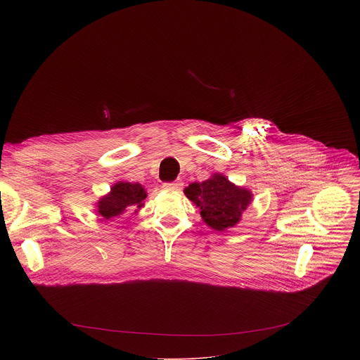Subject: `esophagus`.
<instances>
[{
	"mask_svg": "<svg viewBox=\"0 0 360 360\" xmlns=\"http://www.w3.org/2000/svg\"><path fill=\"white\" fill-rule=\"evenodd\" d=\"M182 182L181 181H175V182H165L164 185H162V188L165 189V191H179L181 188H182Z\"/></svg>",
	"mask_w": 360,
	"mask_h": 360,
	"instance_id": "esophagus-1",
	"label": "esophagus"
}]
</instances>
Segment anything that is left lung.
<instances>
[{"label":"left lung","instance_id":"left-lung-1","mask_svg":"<svg viewBox=\"0 0 360 360\" xmlns=\"http://www.w3.org/2000/svg\"><path fill=\"white\" fill-rule=\"evenodd\" d=\"M184 193L199 208L202 221L218 232L236 226L253 199L248 188L235 185L222 174L189 184Z\"/></svg>","mask_w":360,"mask_h":360}]
</instances>
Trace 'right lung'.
<instances>
[{
  "instance_id": "right-lung-1",
  "label": "right lung",
  "mask_w": 360,
  "mask_h": 360,
  "mask_svg": "<svg viewBox=\"0 0 360 360\" xmlns=\"http://www.w3.org/2000/svg\"><path fill=\"white\" fill-rule=\"evenodd\" d=\"M145 188L138 182L118 181L111 186V191L101 196L95 203L96 217L105 221H115L125 212H139L146 198Z\"/></svg>"
}]
</instances>
